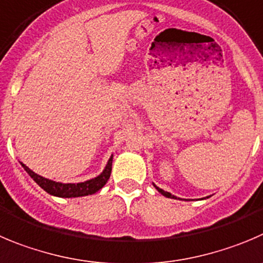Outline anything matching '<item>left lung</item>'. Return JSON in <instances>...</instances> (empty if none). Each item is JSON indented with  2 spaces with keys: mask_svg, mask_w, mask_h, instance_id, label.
I'll return each mask as SVG.
<instances>
[{
  "mask_svg": "<svg viewBox=\"0 0 263 263\" xmlns=\"http://www.w3.org/2000/svg\"><path fill=\"white\" fill-rule=\"evenodd\" d=\"M154 187H156V185H154ZM156 188H157V190H158V192H161L162 195H163V196H166V197H168V198H176L175 196H173V195H171V193L166 192V191L161 190V188H158V187H156Z\"/></svg>",
  "mask_w": 263,
  "mask_h": 263,
  "instance_id": "1",
  "label": "left lung"
}]
</instances>
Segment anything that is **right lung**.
Here are the masks:
<instances>
[{"mask_svg": "<svg viewBox=\"0 0 263 263\" xmlns=\"http://www.w3.org/2000/svg\"><path fill=\"white\" fill-rule=\"evenodd\" d=\"M111 165H112V157H110L109 162H107L106 167H105L104 173L101 175H98L97 178L90 179V180L84 181V183H78V184H62L57 183V181L49 180V179L43 178V176L37 175L32 170H29L26 165L22 163V166L24 167V170L29 174L33 180L43 188L45 192H48L49 195L57 196V197H82V196H88L93 195L97 191L101 190L105 184L107 183L110 178V174H111Z\"/></svg>", "mask_w": 263, "mask_h": 263, "instance_id": "1", "label": "right lung"}]
</instances>
